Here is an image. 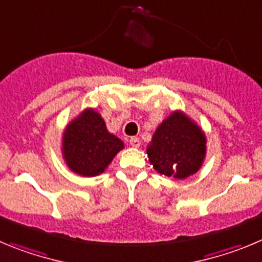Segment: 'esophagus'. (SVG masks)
I'll use <instances>...</instances> for the list:
<instances>
[{
	"instance_id": "esophagus-1",
	"label": "esophagus",
	"mask_w": 262,
	"mask_h": 262,
	"mask_svg": "<svg viewBox=\"0 0 262 262\" xmlns=\"http://www.w3.org/2000/svg\"><path fill=\"white\" fill-rule=\"evenodd\" d=\"M129 143H130V146L132 147H140V145H141V141H140V138H137V137H132L130 140H129Z\"/></svg>"
}]
</instances>
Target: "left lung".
Returning <instances> with one entry per match:
<instances>
[{"mask_svg": "<svg viewBox=\"0 0 262 262\" xmlns=\"http://www.w3.org/2000/svg\"><path fill=\"white\" fill-rule=\"evenodd\" d=\"M206 155V137L194 121L180 111L172 112L157 128L147 157L160 175L179 180L194 175Z\"/></svg>", "mask_w": 262, "mask_h": 262, "instance_id": "1", "label": "left lung"}]
</instances>
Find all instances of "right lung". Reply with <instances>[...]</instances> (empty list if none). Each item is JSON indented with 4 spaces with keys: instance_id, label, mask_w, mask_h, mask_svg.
Segmentation results:
<instances>
[{
    "instance_id": "obj_1",
    "label": "right lung",
    "mask_w": 262,
    "mask_h": 262,
    "mask_svg": "<svg viewBox=\"0 0 262 262\" xmlns=\"http://www.w3.org/2000/svg\"><path fill=\"white\" fill-rule=\"evenodd\" d=\"M124 143L107 130L95 110H84L63 130L62 155L68 167L84 178L100 175Z\"/></svg>"
}]
</instances>
